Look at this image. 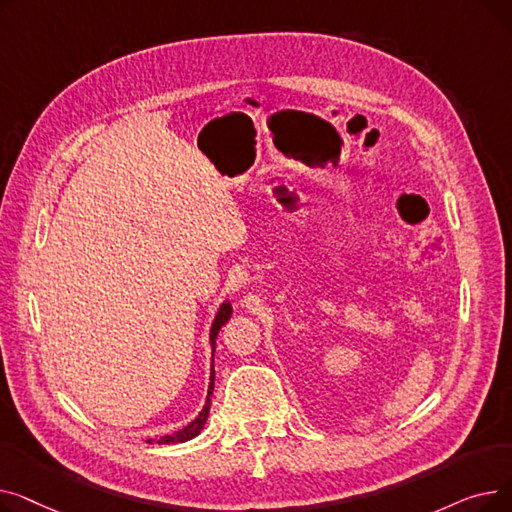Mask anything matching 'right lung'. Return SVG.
Segmentation results:
<instances>
[{
	"label": "right lung",
	"mask_w": 512,
	"mask_h": 512,
	"mask_svg": "<svg viewBox=\"0 0 512 512\" xmlns=\"http://www.w3.org/2000/svg\"><path fill=\"white\" fill-rule=\"evenodd\" d=\"M232 317V305L226 301L220 305L218 313H215L213 317V324H211V330H209V342H211V351L215 353V338H218V332L222 330V326L226 324V321ZM213 357V355H211ZM213 380H215V371L211 367V375H209V390H207V400H205V407L203 411L188 423L184 425L182 429H178V432L170 434V436H161L159 440H147L149 444H178V442H186V440H193L195 436L201 434V429L209 417V407H211V394H213Z\"/></svg>",
	"instance_id": "obj_1"
}]
</instances>
